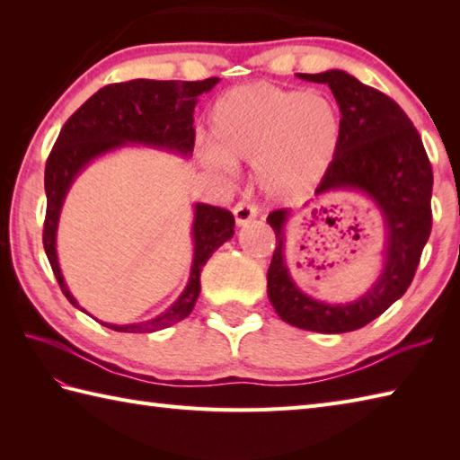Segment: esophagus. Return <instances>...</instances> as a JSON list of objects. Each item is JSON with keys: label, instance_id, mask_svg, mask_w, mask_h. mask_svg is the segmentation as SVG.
<instances>
[{"label": "esophagus", "instance_id": "1", "mask_svg": "<svg viewBox=\"0 0 460 460\" xmlns=\"http://www.w3.org/2000/svg\"><path fill=\"white\" fill-rule=\"evenodd\" d=\"M233 215H235V223L237 225H245L249 223L251 219H255L259 215V209L252 205L251 201H237L235 208H233Z\"/></svg>", "mask_w": 460, "mask_h": 460}]
</instances>
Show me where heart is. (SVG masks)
Returning a JSON list of instances; mask_svg holds the SVG:
<instances>
[{"instance_id": "b5f03b06", "label": "heart", "mask_w": 460, "mask_h": 460, "mask_svg": "<svg viewBox=\"0 0 460 460\" xmlns=\"http://www.w3.org/2000/svg\"><path fill=\"white\" fill-rule=\"evenodd\" d=\"M213 168L225 162L257 164L261 188L290 198L320 181L336 158L340 116L330 101L272 83H247L225 93L209 116Z\"/></svg>"}]
</instances>
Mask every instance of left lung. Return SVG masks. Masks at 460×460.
<instances>
[{"instance_id":"left-lung-1","label":"left lung","mask_w":460,"mask_h":460,"mask_svg":"<svg viewBox=\"0 0 460 460\" xmlns=\"http://www.w3.org/2000/svg\"><path fill=\"white\" fill-rule=\"evenodd\" d=\"M298 76L328 84L341 114L340 148L316 195L354 190L374 199L387 229L385 261L379 279L358 300L326 305L310 298L288 275L285 225L290 211L277 209L267 217L277 235L267 272V292L270 305L287 324L322 334H344L384 314L411 285L431 235L433 168L413 122L387 94L338 68Z\"/></svg>"}]
</instances>
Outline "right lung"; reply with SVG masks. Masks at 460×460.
<instances>
[{"mask_svg": "<svg viewBox=\"0 0 460 460\" xmlns=\"http://www.w3.org/2000/svg\"><path fill=\"white\" fill-rule=\"evenodd\" d=\"M217 83V76H211L205 81L134 79L128 83L106 84L65 122L45 165L47 213L43 223V247L58 287L73 306L83 310L71 290L66 288L57 261L58 215H61L71 183L94 158L120 148L124 144H144L190 155L195 142L193 109L199 96L209 93ZM233 233H235V217L231 211L213 208L208 203H195L191 275L180 298L160 316L136 322V324L119 326L94 320L116 332L148 334V332L164 330L188 318L199 296L203 265L215 249L233 237Z\"/></svg>", "mask_w": 460, "mask_h": 460, "instance_id": "add662e5", "label": "right lung"}]
</instances>
